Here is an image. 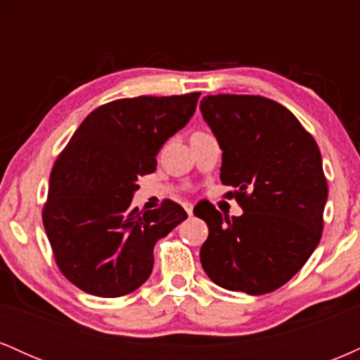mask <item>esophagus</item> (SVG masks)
Returning a JSON list of instances; mask_svg holds the SVG:
<instances>
[{"label": "esophagus", "mask_w": 360, "mask_h": 360, "mask_svg": "<svg viewBox=\"0 0 360 360\" xmlns=\"http://www.w3.org/2000/svg\"><path fill=\"white\" fill-rule=\"evenodd\" d=\"M183 206H184L186 213H188V214H193V205H191V203H188V201H186V203H183Z\"/></svg>", "instance_id": "34e87169"}]
</instances>
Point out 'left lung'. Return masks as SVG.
Segmentation results:
<instances>
[{
    "label": "left lung",
    "mask_w": 360,
    "mask_h": 360,
    "mask_svg": "<svg viewBox=\"0 0 360 360\" xmlns=\"http://www.w3.org/2000/svg\"><path fill=\"white\" fill-rule=\"evenodd\" d=\"M221 154L220 179L233 186L240 217L194 208L208 225L201 266L229 291L257 296L298 272L320 243L328 186L315 139L279 103L249 94L201 100Z\"/></svg>",
    "instance_id": "left-lung-1"
}]
</instances>
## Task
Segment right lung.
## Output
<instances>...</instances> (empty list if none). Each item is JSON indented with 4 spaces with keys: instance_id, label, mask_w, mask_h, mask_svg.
Instances as JSON below:
<instances>
[{
    "instance_id": "obj_1",
    "label": "right lung",
    "mask_w": 360,
    "mask_h": 360,
    "mask_svg": "<svg viewBox=\"0 0 360 360\" xmlns=\"http://www.w3.org/2000/svg\"><path fill=\"white\" fill-rule=\"evenodd\" d=\"M200 93L139 96L91 111L53 164L44 229L62 274L101 298L142 286L154 267V245L188 218L166 200L139 212V177L155 171L160 147L196 110Z\"/></svg>"
}]
</instances>
